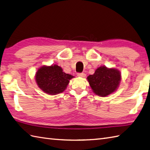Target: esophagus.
Returning a JSON list of instances; mask_svg holds the SVG:
<instances>
[{
	"mask_svg": "<svg viewBox=\"0 0 150 150\" xmlns=\"http://www.w3.org/2000/svg\"><path fill=\"white\" fill-rule=\"evenodd\" d=\"M77 75L78 77H84L86 76L84 73H77Z\"/></svg>",
	"mask_w": 150,
	"mask_h": 150,
	"instance_id": "obj_1",
	"label": "esophagus"
}]
</instances>
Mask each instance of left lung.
<instances>
[{
    "label": "left lung",
    "mask_w": 150,
    "mask_h": 150,
    "mask_svg": "<svg viewBox=\"0 0 150 150\" xmlns=\"http://www.w3.org/2000/svg\"><path fill=\"white\" fill-rule=\"evenodd\" d=\"M87 79L95 94L106 97L116 90L120 81V73L117 69L101 66Z\"/></svg>",
    "instance_id": "1"
}]
</instances>
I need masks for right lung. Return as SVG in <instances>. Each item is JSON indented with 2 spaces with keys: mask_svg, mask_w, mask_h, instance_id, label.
<instances>
[{
  "mask_svg": "<svg viewBox=\"0 0 150 150\" xmlns=\"http://www.w3.org/2000/svg\"><path fill=\"white\" fill-rule=\"evenodd\" d=\"M73 77L63 72L57 65L42 66L36 73V82L39 87L45 93L56 95L65 90L69 81Z\"/></svg>",
  "mask_w": 150,
  "mask_h": 150,
  "instance_id": "add662e5",
  "label": "right lung"
}]
</instances>
